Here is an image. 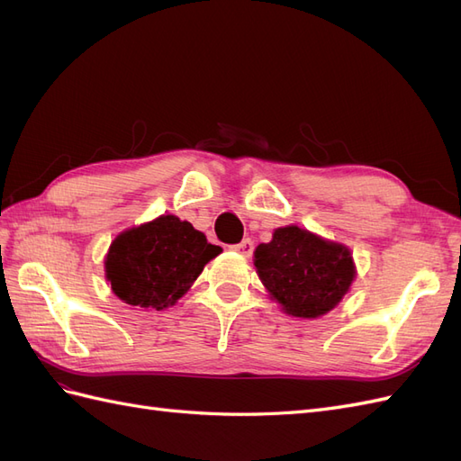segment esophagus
<instances>
[{
  "instance_id": "34e87169",
  "label": "esophagus",
  "mask_w": 461,
  "mask_h": 461,
  "mask_svg": "<svg viewBox=\"0 0 461 461\" xmlns=\"http://www.w3.org/2000/svg\"><path fill=\"white\" fill-rule=\"evenodd\" d=\"M232 249H234V252L242 254L244 258H249V256H252V252H254V242L249 240V239H244L240 244H234Z\"/></svg>"
}]
</instances>
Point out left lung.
Listing matches in <instances>:
<instances>
[{
    "label": "left lung",
    "mask_w": 461,
    "mask_h": 461,
    "mask_svg": "<svg viewBox=\"0 0 461 461\" xmlns=\"http://www.w3.org/2000/svg\"><path fill=\"white\" fill-rule=\"evenodd\" d=\"M254 265L269 296L300 319L337 308L356 278L350 248L296 225L276 229L271 242L259 244Z\"/></svg>",
    "instance_id": "1"
}]
</instances>
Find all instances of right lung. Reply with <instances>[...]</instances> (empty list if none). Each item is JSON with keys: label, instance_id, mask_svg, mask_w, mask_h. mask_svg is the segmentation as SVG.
<instances>
[{"label": "right lung", "instance_id": "obj_1", "mask_svg": "<svg viewBox=\"0 0 461 461\" xmlns=\"http://www.w3.org/2000/svg\"><path fill=\"white\" fill-rule=\"evenodd\" d=\"M222 249L176 215H159L117 234L105 254V278L129 305L165 310L183 298Z\"/></svg>", "mask_w": 461, "mask_h": 461}]
</instances>
